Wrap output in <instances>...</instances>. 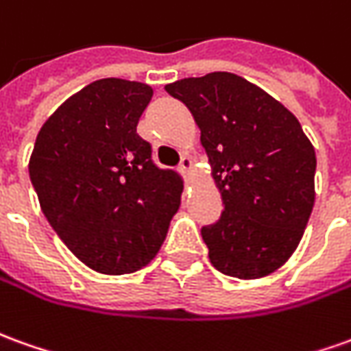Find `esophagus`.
<instances>
[{
  "mask_svg": "<svg viewBox=\"0 0 351 351\" xmlns=\"http://www.w3.org/2000/svg\"><path fill=\"white\" fill-rule=\"evenodd\" d=\"M193 169V161L190 156H184L182 161H180V165H178V171L182 173V175H190Z\"/></svg>",
  "mask_w": 351,
  "mask_h": 351,
  "instance_id": "obj_1",
  "label": "esophagus"
}]
</instances>
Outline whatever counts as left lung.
Returning <instances> with one entry per match:
<instances>
[{"label":"left lung","mask_w":351,"mask_h":351,"mask_svg":"<svg viewBox=\"0 0 351 351\" xmlns=\"http://www.w3.org/2000/svg\"><path fill=\"white\" fill-rule=\"evenodd\" d=\"M201 129L224 210L201 228L210 264L264 278L295 252L312 215L315 150L281 102L243 77L213 72L165 85Z\"/></svg>","instance_id":"1"}]
</instances>
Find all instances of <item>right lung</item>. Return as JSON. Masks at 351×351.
<instances>
[{
	"mask_svg": "<svg viewBox=\"0 0 351 351\" xmlns=\"http://www.w3.org/2000/svg\"><path fill=\"white\" fill-rule=\"evenodd\" d=\"M152 95L146 83H90L43 123L32 152L30 180L49 224L108 276L146 266L180 205V175L159 169L136 133Z\"/></svg>",
	"mask_w": 351,
	"mask_h": 351,
	"instance_id": "obj_1",
	"label": "right lung"
}]
</instances>
